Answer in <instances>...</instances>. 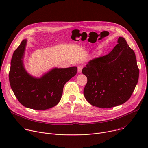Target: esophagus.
Here are the masks:
<instances>
[{
    "label": "esophagus",
    "instance_id": "obj_1",
    "mask_svg": "<svg viewBox=\"0 0 148 148\" xmlns=\"http://www.w3.org/2000/svg\"><path fill=\"white\" fill-rule=\"evenodd\" d=\"M82 69V67L81 66H79V67H78V73H81Z\"/></svg>",
    "mask_w": 148,
    "mask_h": 148
}]
</instances>
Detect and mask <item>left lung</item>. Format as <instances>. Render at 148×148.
Returning a JSON list of instances; mask_svg holds the SVG:
<instances>
[{"label": "left lung", "instance_id": "1", "mask_svg": "<svg viewBox=\"0 0 148 148\" xmlns=\"http://www.w3.org/2000/svg\"><path fill=\"white\" fill-rule=\"evenodd\" d=\"M107 55L91 60L82 73L87 78L84 90L93 106L108 108L127 101L138 81L139 69L134 51L123 37Z\"/></svg>", "mask_w": 148, "mask_h": 148}]
</instances>
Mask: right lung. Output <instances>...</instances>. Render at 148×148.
<instances>
[{"label": "right lung", "instance_id": "obj_1", "mask_svg": "<svg viewBox=\"0 0 148 148\" xmlns=\"http://www.w3.org/2000/svg\"><path fill=\"white\" fill-rule=\"evenodd\" d=\"M26 45L27 39H24L13 53L9 75L11 88L25 107L35 110L51 108L60 102L63 87L77 74V68L56 67L40 78L34 77L24 67Z\"/></svg>", "mask_w": 148, "mask_h": 148}]
</instances>
